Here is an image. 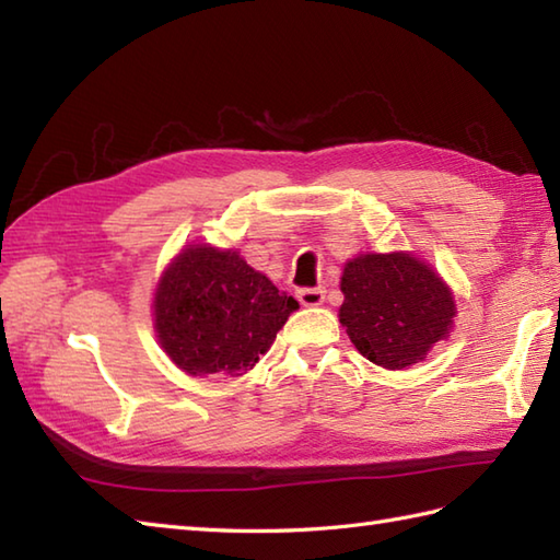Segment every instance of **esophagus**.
Wrapping results in <instances>:
<instances>
[{
    "mask_svg": "<svg viewBox=\"0 0 560 560\" xmlns=\"http://www.w3.org/2000/svg\"><path fill=\"white\" fill-rule=\"evenodd\" d=\"M299 301L305 307H315L325 303V291L323 289H301L299 291Z\"/></svg>",
    "mask_w": 560,
    "mask_h": 560,
    "instance_id": "1",
    "label": "esophagus"
}]
</instances>
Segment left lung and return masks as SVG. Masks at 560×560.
I'll return each mask as SVG.
<instances>
[{
  "label": "left lung",
  "instance_id": "left-lung-1",
  "mask_svg": "<svg viewBox=\"0 0 560 560\" xmlns=\"http://www.w3.org/2000/svg\"><path fill=\"white\" fill-rule=\"evenodd\" d=\"M339 323L368 361L401 371L450 335L455 301L438 273L407 253L363 255L343 267Z\"/></svg>",
  "mask_w": 560,
  "mask_h": 560
}]
</instances>
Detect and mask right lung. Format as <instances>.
<instances>
[{"instance_id":"1","label":"right lung","mask_w":560,"mask_h":560,"mask_svg":"<svg viewBox=\"0 0 560 560\" xmlns=\"http://www.w3.org/2000/svg\"><path fill=\"white\" fill-rule=\"evenodd\" d=\"M299 307L233 249L192 245L159 283L161 347L189 375L237 377L253 368Z\"/></svg>"}]
</instances>
